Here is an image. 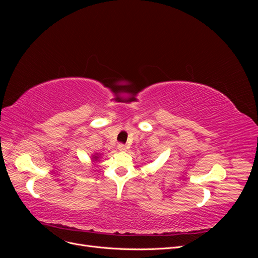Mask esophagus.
Here are the masks:
<instances>
[{"mask_svg": "<svg viewBox=\"0 0 258 258\" xmlns=\"http://www.w3.org/2000/svg\"><path fill=\"white\" fill-rule=\"evenodd\" d=\"M127 146L126 145H124V144H119L118 145V150L120 151V152H126L127 151Z\"/></svg>", "mask_w": 258, "mask_h": 258, "instance_id": "esophagus-1", "label": "esophagus"}]
</instances>
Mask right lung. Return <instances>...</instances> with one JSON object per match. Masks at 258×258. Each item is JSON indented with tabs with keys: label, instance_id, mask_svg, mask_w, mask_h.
Returning a JSON list of instances; mask_svg holds the SVG:
<instances>
[{
	"label": "right lung",
	"instance_id": "1",
	"mask_svg": "<svg viewBox=\"0 0 258 258\" xmlns=\"http://www.w3.org/2000/svg\"><path fill=\"white\" fill-rule=\"evenodd\" d=\"M101 158V154L100 153H93L91 155V160L92 162H96V161H99Z\"/></svg>",
	"mask_w": 258,
	"mask_h": 258
}]
</instances>
